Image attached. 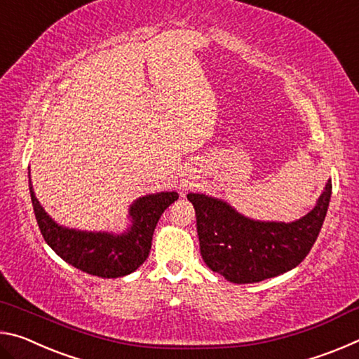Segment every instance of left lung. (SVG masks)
Here are the masks:
<instances>
[{"label": "left lung", "mask_w": 359, "mask_h": 359, "mask_svg": "<svg viewBox=\"0 0 359 359\" xmlns=\"http://www.w3.org/2000/svg\"><path fill=\"white\" fill-rule=\"evenodd\" d=\"M331 179L313 209L294 222L245 217L229 203L204 193H188L196 210L204 263L233 283H257L285 274L311 252L330 208Z\"/></svg>", "instance_id": "8db88e82"}]
</instances>
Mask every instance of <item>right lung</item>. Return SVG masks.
<instances>
[{"label": "right lung", "mask_w": 359, "mask_h": 359, "mask_svg": "<svg viewBox=\"0 0 359 359\" xmlns=\"http://www.w3.org/2000/svg\"><path fill=\"white\" fill-rule=\"evenodd\" d=\"M36 222L47 245L66 263L90 276L117 278L135 272L147 259L156 223L169 205L177 201V191L144 194L128 209V226L114 231H83L57 223L36 198L28 169Z\"/></svg>", "instance_id": "obj_1"}]
</instances>
